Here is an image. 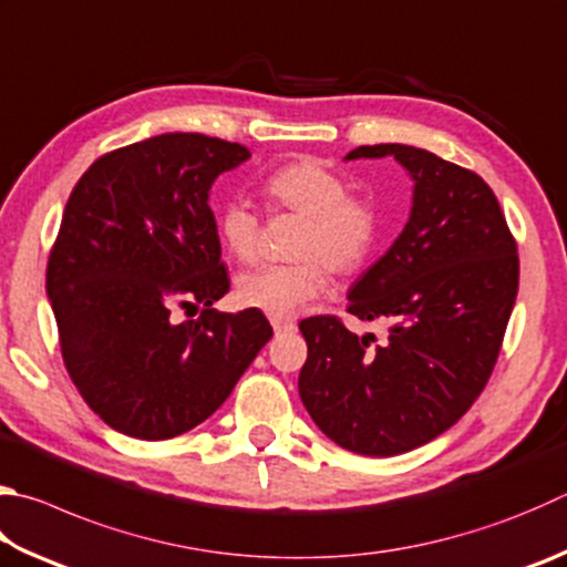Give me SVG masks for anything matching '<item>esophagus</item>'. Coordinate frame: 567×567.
Returning a JSON list of instances; mask_svg holds the SVG:
<instances>
[{"label":"esophagus","instance_id":"34e87169","mask_svg":"<svg viewBox=\"0 0 567 567\" xmlns=\"http://www.w3.org/2000/svg\"><path fill=\"white\" fill-rule=\"evenodd\" d=\"M272 329H275V334L280 337V334L295 332V324L292 322H285V319H272Z\"/></svg>","mask_w":567,"mask_h":567}]
</instances>
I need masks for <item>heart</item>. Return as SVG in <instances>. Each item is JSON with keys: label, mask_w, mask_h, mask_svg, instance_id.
<instances>
[{"label": "heart", "mask_w": 567, "mask_h": 567, "mask_svg": "<svg viewBox=\"0 0 567 567\" xmlns=\"http://www.w3.org/2000/svg\"><path fill=\"white\" fill-rule=\"evenodd\" d=\"M262 193L272 208L302 215L292 255L285 265H265L240 277L238 297L250 310L272 319L292 317L329 287V270L339 277L362 270L379 238L374 205L349 195L347 181L324 163L302 158L275 168L262 181ZM225 248L250 262L260 248V215L248 200H228L218 215Z\"/></svg>", "instance_id": "1"}]
</instances>
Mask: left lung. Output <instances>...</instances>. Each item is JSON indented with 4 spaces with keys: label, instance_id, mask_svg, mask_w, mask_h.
Masks as SVG:
<instances>
[{
    "label": "left lung",
    "instance_id": "left-lung-1",
    "mask_svg": "<svg viewBox=\"0 0 567 567\" xmlns=\"http://www.w3.org/2000/svg\"><path fill=\"white\" fill-rule=\"evenodd\" d=\"M414 181L409 223L349 290L347 312L386 319L389 339L357 337L332 315L307 317L300 399L322 434L362 456L429 444L486 386L518 295V248L488 183L424 148L379 143Z\"/></svg>",
    "mask_w": 567,
    "mask_h": 567
}]
</instances>
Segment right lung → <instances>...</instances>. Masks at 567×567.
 <instances>
[{"label": "right lung", "instance_id": "obj_1", "mask_svg": "<svg viewBox=\"0 0 567 567\" xmlns=\"http://www.w3.org/2000/svg\"><path fill=\"white\" fill-rule=\"evenodd\" d=\"M248 158L240 143L163 133L101 156L69 195L47 295L71 382L121 434L198 426L272 337L260 310H213L230 280L210 185ZM176 306L202 317L173 323Z\"/></svg>", "mask_w": 567, "mask_h": 567}]
</instances>
